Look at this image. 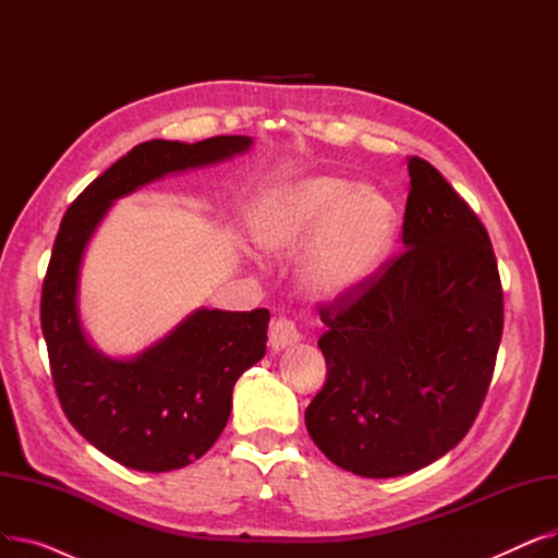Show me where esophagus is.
I'll return each mask as SVG.
<instances>
[{"label":"esophagus","instance_id":"1","mask_svg":"<svg viewBox=\"0 0 558 558\" xmlns=\"http://www.w3.org/2000/svg\"><path fill=\"white\" fill-rule=\"evenodd\" d=\"M301 341V332L296 330V326L291 324L289 318H276L271 328H269V343L271 348L276 350V353H280V350L294 345Z\"/></svg>","mask_w":558,"mask_h":558}]
</instances>
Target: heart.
Returning a JSON list of instances; mask_svg holds the SVG:
<instances>
[{"label": "heart", "mask_w": 558, "mask_h": 558, "mask_svg": "<svg viewBox=\"0 0 558 558\" xmlns=\"http://www.w3.org/2000/svg\"><path fill=\"white\" fill-rule=\"evenodd\" d=\"M396 203L375 187L312 175L264 196L251 232L262 253H301L299 280L320 303L360 296L387 262L398 234Z\"/></svg>", "instance_id": "heart-1"}]
</instances>
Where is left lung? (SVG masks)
<instances>
[{"instance_id": "8db88e82", "label": "left lung", "mask_w": 558, "mask_h": 558, "mask_svg": "<svg viewBox=\"0 0 558 558\" xmlns=\"http://www.w3.org/2000/svg\"><path fill=\"white\" fill-rule=\"evenodd\" d=\"M404 251L355 301L320 307L326 385L305 409L335 465L385 480L421 471L475 423L502 339L488 232L427 160L409 156Z\"/></svg>"}]
</instances>
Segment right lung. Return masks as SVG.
<instances>
[{"instance_id": "right-lung-1", "label": "right lung", "mask_w": 558, "mask_h": 558, "mask_svg": "<svg viewBox=\"0 0 558 558\" xmlns=\"http://www.w3.org/2000/svg\"><path fill=\"white\" fill-rule=\"evenodd\" d=\"M251 146L246 135L142 142L78 194L56 234L40 303L53 387L85 441L133 471H175L215 446L230 418L234 383L267 353L269 310L198 307L142 353L110 357L81 320L85 248L117 198Z\"/></svg>"}]
</instances>
